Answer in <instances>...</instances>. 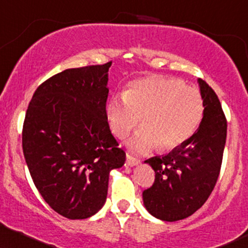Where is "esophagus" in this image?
I'll list each match as a JSON object with an SVG mask.
<instances>
[{
  "instance_id": "obj_1",
  "label": "esophagus",
  "mask_w": 248,
  "mask_h": 248,
  "mask_svg": "<svg viewBox=\"0 0 248 248\" xmlns=\"http://www.w3.org/2000/svg\"><path fill=\"white\" fill-rule=\"evenodd\" d=\"M140 162H141V160H140L139 158H135L130 156V155H127V164L129 166H135L137 164H140Z\"/></svg>"
}]
</instances>
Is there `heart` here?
<instances>
[{"label":"heart","instance_id":"heart-1","mask_svg":"<svg viewBox=\"0 0 248 248\" xmlns=\"http://www.w3.org/2000/svg\"><path fill=\"white\" fill-rule=\"evenodd\" d=\"M199 90L183 80L165 76L134 79L124 95L113 97L106 106L112 133L124 139L142 121L143 127L130 141L137 153L155 147L168 151L180 147L198 129L203 116Z\"/></svg>","mask_w":248,"mask_h":248}]
</instances>
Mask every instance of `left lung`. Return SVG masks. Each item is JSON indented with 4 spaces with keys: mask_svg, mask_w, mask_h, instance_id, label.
Wrapping results in <instances>:
<instances>
[{
    "mask_svg": "<svg viewBox=\"0 0 248 248\" xmlns=\"http://www.w3.org/2000/svg\"><path fill=\"white\" fill-rule=\"evenodd\" d=\"M203 99V118L196 132L171 153L149 158L155 171L150 188L143 190V202L153 216L175 222L205 203L218 179L226 141V118L215 91L199 79Z\"/></svg>",
    "mask_w": 248,
    "mask_h": 248,
    "instance_id": "8db88e82",
    "label": "left lung"
}]
</instances>
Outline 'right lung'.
Returning <instances> with one entry per match:
<instances>
[{
  "label": "right lung",
  "mask_w": 248,
  "mask_h": 248,
  "mask_svg": "<svg viewBox=\"0 0 248 248\" xmlns=\"http://www.w3.org/2000/svg\"><path fill=\"white\" fill-rule=\"evenodd\" d=\"M112 61L73 68L38 86L23 124V153L38 192L53 210L85 219L106 201L108 174L121 168L106 118Z\"/></svg>",
  "instance_id": "add662e5"
}]
</instances>
